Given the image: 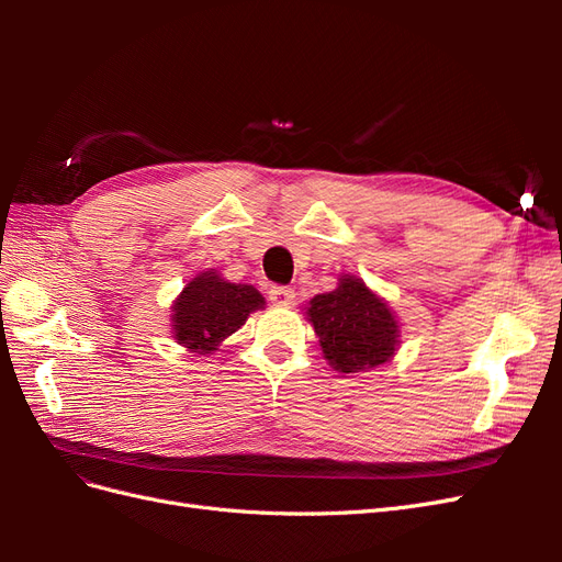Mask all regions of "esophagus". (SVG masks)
<instances>
[{
  "instance_id": "obj_1",
  "label": "esophagus",
  "mask_w": 562,
  "mask_h": 562,
  "mask_svg": "<svg viewBox=\"0 0 562 562\" xmlns=\"http://www.w3.org/2000/svg\"><path fill=\"white\" fill-rule=\"evenodd\" d=\"M269 300H271V304H277V307H291V304L295 302V291H293V288L271 285L269 288Z\"/></svg>"
}]
</instances>
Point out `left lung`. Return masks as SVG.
Returning <instances> with one entry per match:
<instances>
[{
    "instance_id": "obj_1",
    "label": "left lung",
    "mask_w": 562,
    "mask_h": 562,
    "mask_svg": "<svg viewBox=\"0 0 562 562\" xmlns=\"http://www.w3.org/2000/svg\"><path fill=\"white\" fill-rule=\"evenodd\" d=\"M304 314L323 359L345 375L375 370L398 351L401 326L394 310L356 274H339L335 291L312 297Z\"/></svg>"
}]
</instances>
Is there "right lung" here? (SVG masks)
Here are the masks:
<instances>
[{"label": "right lung", "instance_id": "right-lung-1", "mask_svg": "<svg viewBox=\"0 0 562 562\" xmlns=\"http://www.w3.org/2000/svg\"><path fill=\"white\" fill-rule=\"evenodd\" d=\"M265 304L255 285L232 283L217 269L199 271L171 304V337L190 353L209 356Z\"/></svg>", "mask_w": 562, "mask_h": 562}]
</instances>
